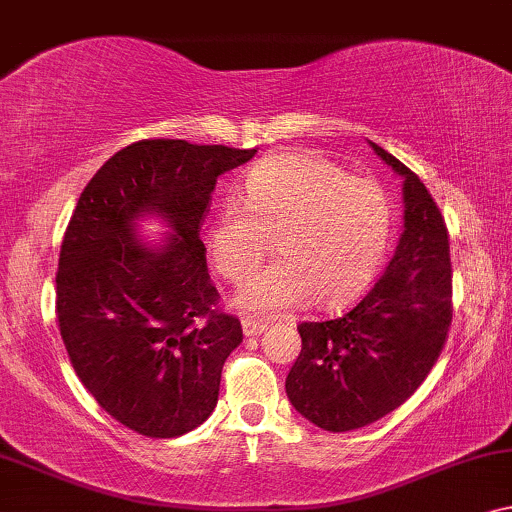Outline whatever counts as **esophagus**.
<instances>
[{
  "label": "esophagus",
  "instance_id": "34e87169",
  "mask_svg": "<svg viewBox=\"0 0 512 512\" xmlns=\"http://www.w3.org/2000/svg\"><path fill=\"white\" fill-rule=\"evenodd\" d=\"M241 325H243V334H246V336H259L266 327H269V322L248 318V315H246V318L241 320Z\"/></svg>",
  "mask_w": 512,
  "mask_h": 512
}]
</instances>
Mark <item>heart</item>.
I'll list each match as a JSON object with an SVG mask.
<instances>
[{
    "label": "heart",
    "mask_w": 512,
    "mask_h": 512,
    "mask_svg": "<svg viewBox=\"0 0 512 512\" xmlns=\"http://www.w3.org/2000/svg\"><path fill=\"white\" fill-rule=\"evenodd\" d=\"M392 225V199L378 181L294 150L248 171L239 201L222 208L208 229V255L222 278L239 285L269 255L273 239L280 259L241 287L239 304L276 313L313 297L336 308L378 276Z\"/></svg>",
    "instance_id": "obj_1"
}]
</instances>
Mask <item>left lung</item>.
<instances>
[{"label": "left lung", "mask_w": 512, "mask_h": 512, "mask_svg": "<svg viewBox=\"0 0 512 512\" xmlns=\"http://www.w3.org/2000/svg\"><path fill=\"white\" fill-rule=\"evenodd\" d=\"M371 148L403 176V234L383 276L343 315L301 322L287 373L292 406L325 431H352L413 397L441 355L452 322L448 227L406 164Z\"/></svg>", "instance_id": "8db88e82"}]
</instances>
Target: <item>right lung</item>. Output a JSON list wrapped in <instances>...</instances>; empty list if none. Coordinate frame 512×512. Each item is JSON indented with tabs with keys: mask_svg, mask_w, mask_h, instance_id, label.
Returning <instances> with one entry per match:
<instances>
[{
	"mask_svg": "<svg viewBox=\"0 0 512 512\" xmlns=\"http://www.w3.org/2000/svg\"><path fill=\"white\" fill-rule=\"evenodd\" d=\"M255 153L143 139L78 197L57 262V327L85 390L136 434L183 436L218 403L243 329L218 306L199 232L218 176ZM148 212L175 229L160 249L135 236L133 220Z\"/></svg>",
	"mask_w": 512,
	"mask_h": 512,
	"instance_id": "1",
	"label": "right lung"
}]
</instances>
